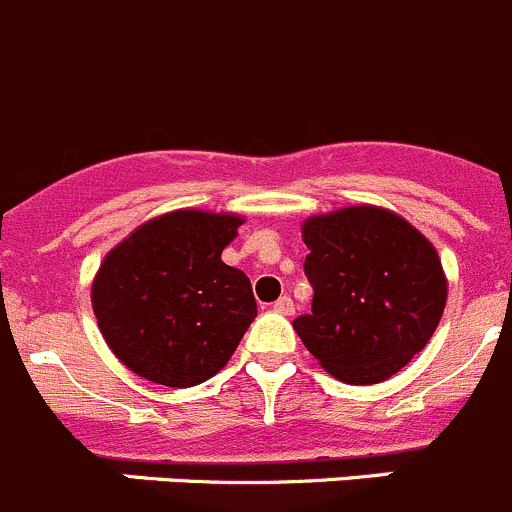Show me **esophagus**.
<instances>
[{
    "mask_svg": "<svg viewBox=\"0 0 512 512\" xmlns=\"http://www.w3.org/2000/svg\"><path fill=\"white\" fill-rule=\"evenodd\" d=\"M274 312H279V314H294V302H292V297H279L274 302Z\"/></svg>",
    "mask_w": 512,
    "mask_h": 512,
    "instance_id": "obj_1",
    "label": "esophagus"
}]
</instances>
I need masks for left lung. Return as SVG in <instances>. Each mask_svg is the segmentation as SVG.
Segmentation results:
<instances>
[{
    "instance_id": "1",
    "label": "left lung",
    "mask_w": 512,
    "mask_h": 512,
    "mask_svg": "<svg viewBox=\"0 0 512 512\" xmlns=\"http://www.w3.org/2000/svg\"><path fill=\"white\" fill-rule=\"evenodd\" d=\"M312 312L294 320L304 348L337 381L370 386L426 348L447 304L437 248L398 213L350 205L304 220Z\"/></svg>"
}]
</instances>
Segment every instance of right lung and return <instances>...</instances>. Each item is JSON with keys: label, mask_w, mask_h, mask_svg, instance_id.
<instances>
[{"label": "right lung", "mask_w": 512, "mask_h": 512, "mask_svg": "<svg viewBox=\"0 0 512 512\" xmlns=\"http://www.w3.org/2000/svg\"><path fill=\"white\" fill-rule=\"evenodd\" d=\"M236 213L157 215L106 253L91 284L103 340L129 370L170 388L208 381L256 317L251 281L223 264Z\"/></svg>", "instance_id": "add662e5"}]
</instances>
